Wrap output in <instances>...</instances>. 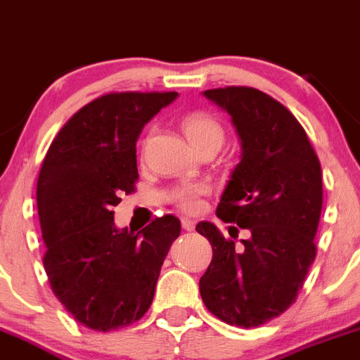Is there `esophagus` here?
Returning a JSON list of instances; mask_svg holds the SVG:
<instances>
[{
	"label": "esophagus",
	"instance_id": "esophagus-1",
	"mask_svg": "<svg viewBox=\"0 0 360 360\" xmlns=\"http://www.w3.org/2000/svg\"><path fill=\"white\" fill-rule=\"evenodd\" d=\"M181 224H183V229L184 231H193V229H195V221L191 220V218H183V220H181Z\"/></svg>",
	"mask_w": 360,
	"mask_h": 360
}]
</instances>
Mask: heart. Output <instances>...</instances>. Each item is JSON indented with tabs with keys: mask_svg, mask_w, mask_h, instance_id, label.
Masks as SVG:
<instances>
[{
	"mask_svg": "<svg viewBox=\"0 0 360 360\" xmlns=\"http://www.w3.org/2000/svg\"><path fill=\"white\" fill-rule=\"evenodd\" d=\"M183 127L188 140L193 143L195 149H202L204 146H211V143L221 146L224 136H226V131H224L220 120L204 112L188 115L184 119ZM204 193H206V188L200 186V184H191V186H184L177 191L176 200L183 210L197 211L200 207V195H204Z\"/></svg>",
	"mask_w": 360,
	"mask_h": 360,
	"instance_id": "heart-1",
	"label": "heart"
}]
</instances>
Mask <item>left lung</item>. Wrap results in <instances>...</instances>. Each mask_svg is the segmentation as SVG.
I'll use <instances>...</instances> for the list:
<instances>
[{
	"label": "left lung",
	"instance_id": "left-lung-1",
	"mask_svg": "<svg viewBox=\"0 0 360 360\" xmlns=\"http://www.w3.org/2000/svg\"><path fill=\"white\" fill-rule=\"evenodd\" d=\"M204 96L229 113L241 142L240 163L217 214L250 231V238L236 248L214 224H197V233L213 247V259L199 282L200 297L221 321L259 327L297 300L316 257L321 165L300 122L268 94L226 86ZM238 227H229L231 236H238Z\"/></svg>",
	"mask_w": 360,
	"mask_h": 360
}]
</instances>
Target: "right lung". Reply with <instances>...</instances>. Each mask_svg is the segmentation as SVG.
I'll return each instance as SVG.
<instances>
[{"mask_svg":"<svg viewBox=\"0 0 360 360\" xmlns=\"http://www.w3.org/2000/svg\"><path fill=\"white\" fill-rule=\"evenodd\" d=\"M177 92H112L90 101L58 131L37 181L44 268L76 321L110 332L149 311L161 264L181 221L156 218L119 231L113 206L139 181L136 140Z\"/></svg>","mask_w":360,"mask_h":360,"instance_id":"right-lung-1","label":"right lung"}]
</instances>
